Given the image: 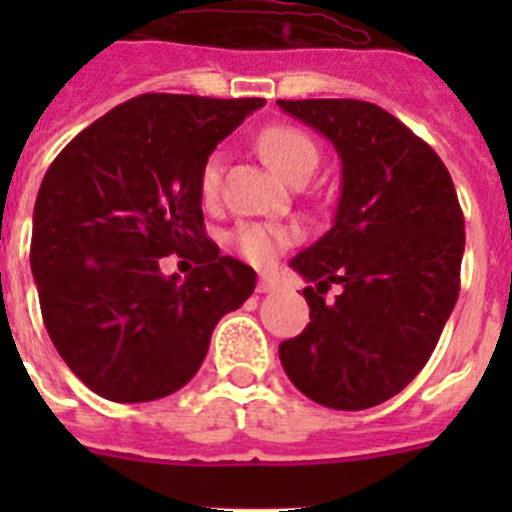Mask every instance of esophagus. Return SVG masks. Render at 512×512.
I'll return each mask as SVG.
<instances>
[{
  "instance_id": "34e87169",
  "label": "esophagus",
  "mask_w": 512,
  "mask_h": 512,
  "mask_svg": "<svg viewBox=\"0 0 512 512\" xmlns=\"http://www.w3.org/2000/svg\"><path fill=\"white\" fill-rule=\"evenodd\" d=\"M274 289H277V279L271 277V274H261L259 284H256V292L266 295V292H274Z\"/></svg>"
}]
</instances>
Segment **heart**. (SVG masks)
<instances>
[{"label": "heart", "instance_id": "obj_1", "mask_svg": "<svg viewBox=\"0 0 512 512\" xmlns=\"http://www.w3.org/2000/svg\"><path fill=\"white\" fill-rule=\"evenodd\" d=\"M259 151L266 164L284 176L287 182H307L310 174L318 166V146L312 143L307 133L292 125H271L261 130ZM220 156L212 153L200 171V192L205 202H212L220 192ZM300 241V228L284 223H248L235 225L230 233V246L233 251L253 266H266L277 259L284 248L295 246Z\"/></svg>", "mask_w": 512, "mask_h": 512}]
</instances>
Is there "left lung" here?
<instances>
[{
  "instance_id": "left-lung-1",
  "label": "left lung",
  "mask_w": 512,
  "mask_h": 512,
  "mask_svg": "<svg viewBox=\"0 0 512 512\" xmlns=\"http://www.w3.org/2000/svg\"><path fill=\"white\" fill-rule=\"evenodd\" d=\"M341 156L336 223L289 266L307 282L310 323L279 343L297 390L366 410L405 390L431 359L459 297L464 215L449 169L395 115L361 99H279ZM333 283L336 301L324 297Z\"/></svg>"
}]
</instances>
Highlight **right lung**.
<instances>
[{"mask_svg":"<svg viewBox=\"0 0 512 512\" xmlns=\"http://www.w3.org/2000/svg\"><path fill=\"white\" fill-rule=\"evenodd\" d=\"M264 99L140 94L81 130L45 171L30 269L53 346L89 390L148 402L182 390L256 271L205 233L200 171ZM176 252L198 264L164 278Z\"/></svg>","mask_w":512,"mask_h":512,"instance_id":"obj_1","label":"right lung"}]
</instances>
